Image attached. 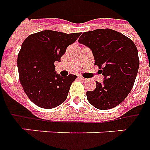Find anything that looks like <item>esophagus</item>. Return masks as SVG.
I'll list each match as a JSON object with an SVG mask.
<instances>
[{
    "instance_id": "34e87169",
    "label": "esophagus",
    "mask_w": 150,
    "mask_h": 150,
    "mask_svg": "<svg viewBox=\"0 0 150 150\" xmlns=\"http://www.w3.org/2000/svg\"><path fill=\"white\" fill-rule=\"evenodd\" d=\"M78 78H79V79H80L81 81H85L86 80V78H84V77H81V76H79V77H78Z\"/></svg>"
}]
</instances>
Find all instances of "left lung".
Segmentation results:
<instances>
[{
  "instance_id": "left-lung-1",
  "label": "left lung",
  "mask_w": 150,
  "mask_h": 150,
  "mask_svg": "<svg viewBox=\"0 0 150 150\" xmlns=\"http://www.w3.org/2000/svg\"><path fill=\"white\" fill-rule=\"evenodd\" d=\"M78 42L91 49L94 64L104 76L102 83L96 81L95 90L86 92L89 103L99 110L118 106L130 93L137 75L140 61L136 45L111 29L84 32Z\"/></svg>"
}]
</instances>
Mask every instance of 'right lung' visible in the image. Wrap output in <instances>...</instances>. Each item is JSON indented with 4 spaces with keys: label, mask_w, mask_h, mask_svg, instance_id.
<instances>
[{
    "label": "right lung",
    "mask_w": 150,
    "mask_h": 150,
    "mask_svg": "<svg viewBox=\"0 0 150 150\" xmlns=\"http://www.w3.org/2000/svg\"><path fill=\"white\" fill-rule=\"evenodd\" d=\"M81 33L43 30L30 35L18 56L19 80L24 92L38 107L51 109L63 103L76 75L61 77L54 63L60 61L69 45Z\"/></svg>",
    "instance_id": "add662e5"
}]
</instances>
